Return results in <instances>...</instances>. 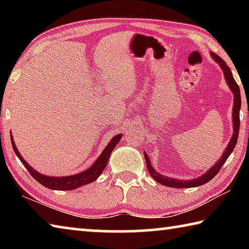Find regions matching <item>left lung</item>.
Here are the masks:
<instances>
[{"mask_svg":"<svg viewBox=\"0 0 249 249\" xmlns=\"http://www.w3.org/2000/svg\"><path fill=\"white\" fill-rule=\"evenodd\" d=\"M211 57H212L213 60L215 61L216 64H218V66H220V68L223 71V74H224V78L226 80L227 86L230 87L231 93L234 94L233 112H231L233 135H231V141L229 142V145L226 146V148L224 150V153H223L222 157L218 159L212 167L209 168V170L204 172L203 175L197 177V178L190 179V180L176 179V178H171V177H166V176H162L161 174H159V172L156 171L154 169V167L151 166V162H150L148 155H147L144 151L146 166H147V169H148L149 175L153 177L154 180L157 181L158 183H161L162 185H167V187H171V188H193V187H199V185L209 182L211 179L214 178V177L217 175V172L220 171V169L222 168V166L224 165V162L226 161L227 158L230 157L231 151H233V149L235 148L236 142H237V137H238V132H239V111H241V105H242L241 91H239L238 84L236 83V81L234 80L233 73H231L230 67L226 65V62L214 53H211Z\"/></svg>","mask_w":249,"mask_h":249,"instance_id":"left-lung-1","label":"left lung"}]
</instances>
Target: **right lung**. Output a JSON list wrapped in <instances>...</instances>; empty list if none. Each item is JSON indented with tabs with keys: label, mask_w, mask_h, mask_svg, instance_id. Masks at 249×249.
Here are the masks:
<instances>
[{
	"label": "right lung",
	"mask_w": 249,
	"mask_h": 249,
	"mask_svg": "<svg viewBox=\"0 0 249 249\" xmlns=\"http://www.w3.org/2000/svg\"><path fill=\"white\" fill-rule=\"evenodd\" d=\"M122 136H123L122 134H117L112 138L111 141H109L107 146L105 147L104 150L99 156V158L95 160V162L89 168V169L84 170L82 172H79L77 175L67 176V177H50V176L40 174V172L34 169L31 165H28L26 160L22 157V155L19 154L18 147L15 145L12 134H11V142L16 156L19 158L20 161H22V163L29 171V174L32 175L34 179L38 181V182L40 184H43L44 187L50 189V190L62 191V190H73V189H77L79 187H82V185L91 183L93 182L94 180L98 179L100 175L103 172L104 168L107 167L109 156H111V153L113 151V149L115 148V146L119 144Z\"/></svg>",
	"instance_id": "obj_1"
}]
</instances>
